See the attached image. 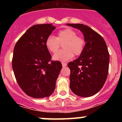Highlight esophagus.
<instances>
[{"label":"esophagus","instance_id":"34e87169","mask_svg":"<svg viewBox=\"0 0 122 122\" xmlns=\"http://www.w3.org/2000/svg\"><path fill=\"white\" fill-rule=\"evenodd\" d=\"M62 65L63 67H65V66H66V65H67V64H66V63H64V62H62Z\"/></svg>","mask_w":122,"mask_h":122}]
</instances>
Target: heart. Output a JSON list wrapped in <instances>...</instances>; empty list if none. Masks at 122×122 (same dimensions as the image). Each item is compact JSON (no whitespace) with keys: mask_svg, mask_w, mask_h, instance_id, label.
Wrapping results in <instances>:
<instances>
[{"mask_svg":"<svg viewBox=\"0 0 122 122\" xmlns=\"http://www.w3.org/2000/svg\"><path fill=\"white\" fill-rule=\"evenodd\" d=\"M63 44V51H59L53 56L54 60L65 62L70 60L75 56H79L84 51L86 42L82 37L77 36V32L70 28H66L57 33V36L49 35L46 40L45 45L51 53H56Z\"/></svg>","mask_w":122,"mask_h":122,"instance_id":"1","label":"heart"}]
</instances>
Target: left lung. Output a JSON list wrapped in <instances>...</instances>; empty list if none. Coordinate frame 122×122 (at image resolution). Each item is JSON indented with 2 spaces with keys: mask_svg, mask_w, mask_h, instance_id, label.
<instances>
[{
  "mask_svg": "<svg viewBox=\"0 0 122 122\" xmlns=\"http://www.w3.org/2000/svg\"><path fill=\"white\" fill-rule=\"evenodd\" d=\"M80 30L86 42L84 49L77 59L69 62L70 87L75 95L89 97L103 87L108 74L109 54L103 37L82 24H66Z\"/></svg>",
  "mask_w": 122,
  "mask_h": 122,
  "instance_id": "1",
  "label": "left lung"
}]
</instances>
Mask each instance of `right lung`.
Wrapping results in <instances>:
<instances>
[{"mask_svg":"<svg viewBox=\"0 0 122 122\" xmlns=\"http://www.w3.org/2000/svg\"><path fill=\"white\" fill-rule=\"evenodd\" d=\"M56 29L50 24L34 25L15 45L12 67L18 85L29 97H49L56 88L62 68L59 61H51L45 45L46 38Z\"/></svg>","mask_w":122,"mask_h":122,"instance_id":"right-lung-1","label":"right lung"}]
</instances>
